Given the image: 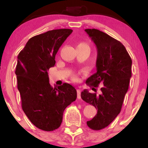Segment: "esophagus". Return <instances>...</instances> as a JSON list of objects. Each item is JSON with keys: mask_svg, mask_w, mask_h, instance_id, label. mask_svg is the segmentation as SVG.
I'll return each instance as SVG.
<instances>
[{"mask_svg": "<svg viewBox=\"0 0 148 148\" xmlns=\"http://www.w3.org/2000/svg\"><path fill=\"white\" fill-rule=\"evenodd\" d=\"M77 98L81 99V90L79 89H77Z\"/></svg>", "mask_w": 148, "mask_h": 148, "instance_id": "esophagus-1", "label": "esophagus"}]
</instances>
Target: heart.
I'll use <instances>...</instances> for the list:
<instances>
[{
	"mask_svg": "<svg viewBox=\"0 0 148 148\" xmlns=\"http://www.w3.org/2000/svg\"><path fill=\"white\" fill-rule=\"evenodd\" d=\"M77 48H89L90 49V46L88 43H86V42H79L77 44ZM72 78L74 81H78L79 77L78 75L75 73L72 75Z\"/></svg>",
	"mask_w": 148,
	"mask_h": 148,
	"instance_id": "b5f03b06",
	"label": "heart"
}]
</instances>
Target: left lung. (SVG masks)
<instances>
[{"label": "left lung", "instance_id": "left-lung-1", "mask_svg": "<svg viewBox=\"0 0 148 148\" xmlns=\"http://www.w3.org/2000/svg\"><path fill=\"white\" fill-rule=\"evenodd\" d=\"M85 31L97 48L96 73L86 81L95 88L103 84L100 94L84 90L81 97L85 102L95 106L98 112L87 125L93 130H100L108 126L121 110L125 96L131 77L132 60L123 44L98 29Z\"/></svg>", "mask_w": 148, "mask_h": 148}]
</instances>
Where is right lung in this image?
I'll return each instance as SVG.
<instances>
[{
  "label": "right lung",
  "mask_w": 148,
  "mask_h": 148,
  "mask_svg": "<svg viewBox=\"0 0 148 148\" xmlns=\"http://www.w3.org/2000/svg\"><path fill=\"white\" fill-rule=\"evenodd\" d=\"M72 32L54 29L34 36L17 56L15 74L22 109L29 121L43 131L57 129L64 109L77 98L73 86L64 83L53 88L48 75L55 64L58 49Z\"/></svg>",
  "instance_id": "right-lung-1"
}]
</instances>
